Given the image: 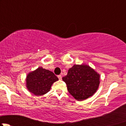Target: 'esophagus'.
Returning a JSON list of instances; mask_svg holds the SVG:
<instances>
[{
    "instance_id": "1",
    "label": "esophagus",
    "mask_w": 126,
    "mask_h": 126,
    "mask_svg": "<svg viewBox=\"0 0 126 126\" xmlns=\"http://www.w3.org/2000/svg\"><path fill=\"white\" fill-rule=\"evenodd\" d=\"M58 79H59V80H62V76H61V75H58Z\"/></svg>"
}]
</instances>
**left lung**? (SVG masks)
<instances>
[{
  "mask_svg": "<svg viewBox=\"0 0 126 126\" xmlns=\"http://www.w3.org/2000/svg\"><path fill=\"white\" fill-rule=\"evenodd\" d=\"M100 76L87 65H74L62 78L69 93L78 101L93 96L98 88Z\"/></svg>",
  "mask_w": 126,
  "mask_h": 126,
  "instance_id": "8db88e82",
  "label": "left lung"
}]
</instances>
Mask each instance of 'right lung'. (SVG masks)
<instances>
[{
    "label": "right lung",
    "mask_w": 126,
    "mask_h": 126,
    "mask_svg": "<svg viewBox=\"0 0 126 126\" xmlns=\"http://www.w3.org/2000/svg\"><path fill=\"white\" fill-rule=\"evenodd\" d=\"M58 80V77L52 71L38 68L28 74L27 87L35 95L41 96L49 91L53 83Z\"/></svg>",
    "instance_id": "obj_1"
}]
</instances>
